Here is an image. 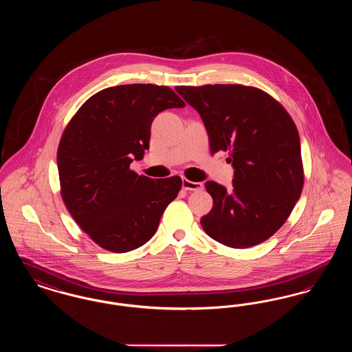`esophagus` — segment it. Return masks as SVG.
<instances>
[{
	"instance_id": "1",
	"label": "esophagus",
	"mask_w": 352,
	"mask_h": 352,
	"mask_svg": "<svg viewBox=\"0 0 352 352\" xmlns=\"http://www.w3.org/2000/svg\"><path fill=\"white\" fill-rule=\"evenodd\" d=\"M182 187H184V190H187V191H199V190L203 188V184L201 182H191L188 179H184L182 181Z\"/></svg>"
}]
</instances>
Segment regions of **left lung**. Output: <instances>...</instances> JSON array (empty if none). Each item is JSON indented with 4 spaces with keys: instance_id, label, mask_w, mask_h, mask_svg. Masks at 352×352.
I'll use <instances>...</instances> for the list:
<instances>
[{
    "instance_id": "8db88e82",
    "label": "left lung",
    "mask_w": 352,
    "mask_h": 352,
    "mask_svg": "<svg viewBox=\"0 0 352 352\" xmlns=\"http://www.w3.org/2000/svg\"><path fill=\"white\" fill-rule=\"evenodd\" d=\"M199 115L211 153L231 151L232 188L208 181L204 232L231 248H250L276 234L303 187L301 142L284 107L264 91L240 84L177 87Z\"/></svg>"
}]
</instances>
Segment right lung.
I'll return each instance as SVG.
<instances>
[{
	"label": "right lung",
	"instance_id": "obj_1",
	"mask_svg": "<svg viewBox=\"0 0 352 352\" xmlns=\"http://www.w3.org/2000/svg\"><path fill=\"white\" fill-rule=\"evenodd\" d=\"M184 105L168 87L124 84L95 94L68 122L56 157L62 198L101 248L124 253L144 245L177 198L179 177L154 181L129 166L149 149L154 118Z\"/></svg>",
	"mask_w": 352,
	"mask_h": 352
}]
</instances>
